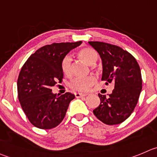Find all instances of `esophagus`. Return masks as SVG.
Instances as JSON below:
<instances>
[{"label":"esophagus","mask_w":157,"mask_h":157,"mask_svg":"<svg viewBox=\"0 0 157 157\" xmlns=\"http://www.w3.org/2000/svg\"><path fill=\"white\" fill-rule=\"evenodd\" d=\"M75 97H77V98H81V97L86 96L88 94H86V93H79V92H77V93H75Z\"/></svg>","instance_id":"1"}]
</instances>
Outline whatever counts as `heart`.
<instances>
[{"instance_id":"1","label":"heart","mask_w":157,"mask_h":157,"mask_svg":"<svg viewBox=\"0 0 157 157\" xmlns=\"http://www.w3.org/2000/svg\"><path fill=\"white\" fill-rule=\"evenodd\" d=\"M78 55L80 59L86 62L88 65H93L98 59V54L94 49L91 48H83L78 52ZM71 55H66L63 58L61 63L62 71L64 75L68 76L71 75ZM95 82V78L92 75L86 77L75 78L70 82L69 86L73 90L78 92H85L90 89L91 86Z\"/></svg>"}]
</instances>
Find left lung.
<instances>
[{
  "label": "left lung",
  "mask_w": 157,
  "mask_h": 157,
  "mask_svg": "<svg viewBox=\"0 0 157 157\" xmlns=\"http://www.w3.org/2000/svg\"><path fill=\"white\" fill-rule=\"evenodd\" d=\"M89 43L102 60V80L115 84L109 97L98 94L100 104L93 113L105 124H119L130 116L138 102L142 90L140 68L135 58L120 47L100 41Z\"/></svg>",
  "instance_id": "8db88e82"
}]
</instances>
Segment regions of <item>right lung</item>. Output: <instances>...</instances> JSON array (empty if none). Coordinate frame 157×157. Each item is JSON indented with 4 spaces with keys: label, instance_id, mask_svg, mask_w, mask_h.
I'll list each match as a JSON object with an SVG mask.
<instances>
[{
    "label": "right lung",
    "instance_id": "obj_1",
    "mask_svg": "<svg viewBox=\"0 0 157 157\" xmlns=\"http://www.w3.org/2000/svg\"><path fill=\"white\" fill-rule=\"evenodd\" d=\"M82 41L53 43L43 46L31 55L21 68L17 79V94L21 108L31 123L42 129L60 124L75 95H57L51 88L62 82L61 63Z\"/></svg>",
    "mask_w": 157,
    "mask_h": 157
}]
</instances>
